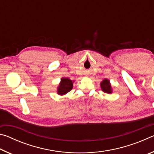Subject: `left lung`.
I'll use <instances>...</instances> for the list:
<instances>
[{
	"label": "left lung",
	"instance_id": "1",
	"mask_svg": "<svg viewBox=\"0 0 154 154\" xmlns=\"http://www.w3.org/2000/svg\"><path fill=\"white\" fill-rule=\"evenodd\" d=\"M100 87L101 89L104 92H106L107 94H111L112 93V88L110 82L107 79H105L102 82L100 83Z\"/></svg>",
	"mask_w": 154,
	"mask_h": 154
}]
</instances>
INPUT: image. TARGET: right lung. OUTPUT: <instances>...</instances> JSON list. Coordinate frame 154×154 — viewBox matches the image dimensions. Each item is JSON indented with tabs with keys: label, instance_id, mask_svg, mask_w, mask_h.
I'll return each instance as SVG.
<instances>
[{
	"label": "right lung",
	"instance_id": "1",
	"mask_svg": "<svg viewBox=\"0 0 154 154\" xmlns=\"http://www.w3.org/2000/svg\"><path fill=\"white\" fill-rule=\"evenodd\" d=\"M74 82H72L69 78L62 77L61 82L59 83V86L57 89V93L59 95H64L70 92L72 89V83Z\"/></svg>",
	"mask_w": 154,
	"mask_h": 154
}]
</instances>
